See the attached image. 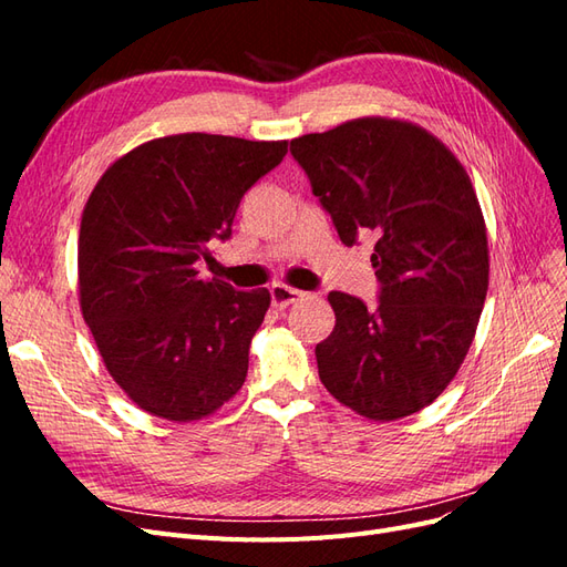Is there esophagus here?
<instances>
[{"mask_svg":"<svg viewBox=\"0 0 567 567\" xmlns=\"http://www.w3.org/2000/svg\"><path fill=\"white\" fill-rule=\"evenodd\" d=\"M269 293H271V305L277 307V310H286L288 305H293V302H298V300H302V298H305L302 290H298V288H290V286H284V284L271 286V288H269Z\"/></svg>","mask_w":567,"mask_h":567,"instance_id":"esophagus-1","label":"esophagus"}]
</instances>
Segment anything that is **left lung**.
<instances>
[{
    "label": "left lung",
    "instance_id": "8db88e82",
    "mask_svg": "<svg viewBox=\"0 0 567 567\" xmlns=\"http://www.w3.org/2000/svg\"><path fill=\"white\" fill-rule=\"evenodd\" d=\"M290 153L340 241L373 234L375 310L333 290L331 336L315 354L333 398L369 421L416 414L452 383L489 286L483 210L466 167L435 134L369 115L302 134Z\"/></svg>",
    "mask_w": 567,
    "mask_h": 567
}]
</instances>
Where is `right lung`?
Wrapping results in <instances>:
<instances>
[{"mask_svg":"<svg viewBox=\"0 0 567 567\" xmlns=\"http://www.w3.org/2000/svg\"><path fill=\"white\" fill-rule=\"evenodd\" d=\"M288 142L184 132L109 165L84 203L80 310L111 379L146 414L192 423L227 404L248 373L267 288L203 279L210 241L231 236L248 188Z\"/></svg>","mask_w":567,"mask_h":567,"instance_id":"1","label":"right lung"}]
</instances>
